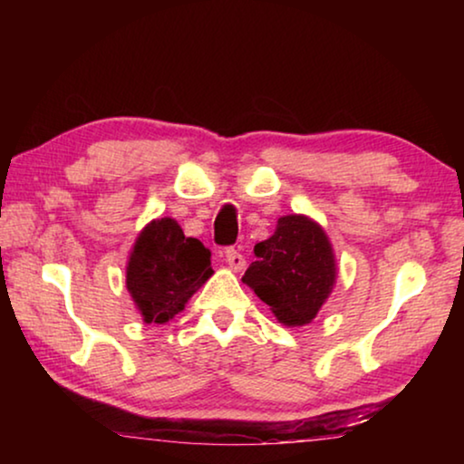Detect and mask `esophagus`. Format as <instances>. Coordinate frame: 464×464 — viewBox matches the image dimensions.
Returning a JSON list of instances; mask_svg holds the SVG:
<instances>
[{"instance_id": "34e87169", "label": "esophagus", "mask_w": 464, "mask_h": 464, "mask_svg": "<svg viewBox=\"0 0 464 464\" xmlns=\"http://www.w3.org/2000/svg\"><path fill=\"white\" fill-rule=\"evenodd\" d=\"M226 264L230 266L232 270L240 272V270L245 268L246 259H245V256L238 249H234V246H227V249H226Z\"/></svg>"}]
</instances>
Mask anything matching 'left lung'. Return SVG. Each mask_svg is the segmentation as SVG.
Here are the masks:
<instances>
[{"mask_svg":"<svg viewBox=\"0 0 464 464\" xmlns=\"http://www.w3.org/2000/svg\"><path fill=\"white\" fill-rule=\"evenodd\" d=\"M256 262L243 283L270 306L283 325H306L319 313L335 283L332 245L314 221L285 215L276 232L256 245Z\"/></svg>","mask_w":464,"mask_h":464,"instance_id":"obj_1","label":"left lung"}]
</instances>
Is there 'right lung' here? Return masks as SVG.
Listing matches in <instances>:
<instances>
[{
    "instance_id": "1",
    "label": "right lung",
    "mask_w": 464,
    "mask_h": 464,
    "mask_svg": "<svg viewBox=\"0 0 464 464\" xmlns=\"http://www.w3.org/2000/svg\"><path fill=\"white\" fill-rule=\"evenodd\" d=\"M211 275V251L198 238H188L175 219L162 218L139 234L126 287L145 323H167Z\"/></svg>"
}]
</instances>
